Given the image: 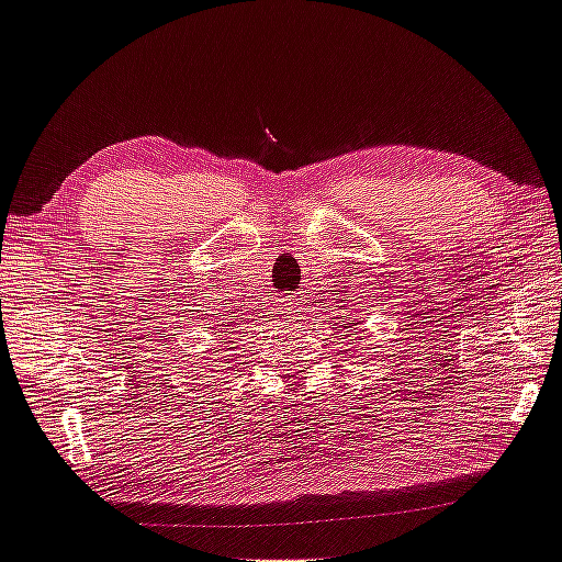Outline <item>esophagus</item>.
<instances>
[{"instance_id":"obj_1","label":"esophagus","mask_w":562,"mask_h":562,"mask_svg":"<svg viewBox=\"0 0 562 562\" xmlns=\"http://www.w3.org/2000/svg\"><path fill=\"white\" fill-rule=\"evenodd\" d=\"M303 313H305V307H303V303H301V301L291 303V317H293V319H301V317H303Z\"/></svg>"}]
</instances>
